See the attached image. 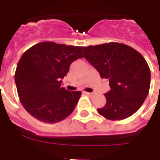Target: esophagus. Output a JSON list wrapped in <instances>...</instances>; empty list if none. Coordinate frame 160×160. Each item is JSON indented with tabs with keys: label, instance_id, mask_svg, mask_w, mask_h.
I'll list each match as a JSON object with an SVG mask.
<instances>
[{
	"label": "esophagus",
	"instance_id": "1",
	"mask_svg": "<svg viewBox=\"0 0 160 160\" xmlns=\"http://www.w3.org/2000/svg\"><path fill=\"white\" fill-rule=\"evenodd\" d=\"M85 94H87V95H88V96H92L93 94V93H90V92H85Z\"/></svg>",
	"mask_w": 160,
	"mask_h": 160
}]
</instances>
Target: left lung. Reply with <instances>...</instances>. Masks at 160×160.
Wrapping results in <instances>:
<instances>
[{"label":"left lung","mask_w":160,"mask_h":160,"mask_svg":"<svg viewBox=\"0 0 160 160\" xmlns=\"http://www.w3.org/2000/svg\"><path fill=\"white\" fill-rule=\"evenodd\" d=\"M85 58L109 80L105 107L98 112L109 120L131 116L142 105L151 84V70L141 53L118 42L82 47Z\"/></svg>","instance_id":"1"}]
</instances>
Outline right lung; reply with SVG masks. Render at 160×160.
<instances>
[{
  "mask_svg": "<svg viewBox=\"0 0 160 160\" xmlns=\"http://www.w3.org/2000/svg\"><path fill=\"white\" fill-rule=\"evenodd\" d=\"M83 58L81 46L38 43L22 54L15 72L18 94L25 111L46 123L65 119L73 111L80 91L62 87L73 61Z\"/></svg>",
  "mask_w": 160,
  "mask_h": 160,
  "instance_id": "right-lung-1",
  "label": "right lung"
}]
</instances>
